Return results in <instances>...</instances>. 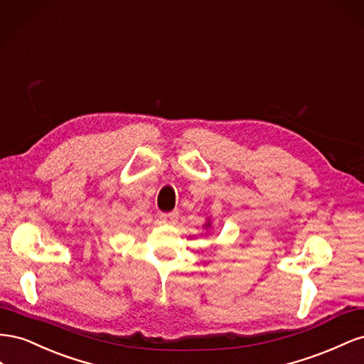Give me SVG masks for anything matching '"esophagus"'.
Segmentation results:
<instances>
[{
	"label": "esophagus",
	"instance_id": "34e87169",
	"mask_svg": "<svg viewBox=\"0 0 364 364\" xmlns=\"http://www.w3.org/2000/svg\"><path fill=\"white\" fill-rule=\"evenodd\" d=\"M160 221L163 224H168V225H175L178 223V213L176 212H169V213H161L160 215Z\"/></svg>",
	"mask_w": 364,
	"mask_h": 364
}]
</instances>
